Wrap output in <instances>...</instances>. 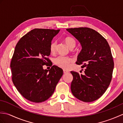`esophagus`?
<instances>
[{
  "instance_id": "esophagus-1",
  "label": "esophagus",
  "mask_w": 123,
  "mask_h": 123,
  "mask_svg": "<svg viewBox=\"0 0 123 123\" xmlns=\"http://www.w3.org/2000/svg\"><path fill=\"white\" fill-rule=\"evenodd\" d=\"M69 71H68V70H67L66 69H63V73L64 74H67V73H69Z\"/></svg>"
}]
</instances>
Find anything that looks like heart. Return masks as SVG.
I'll list each match as a JSON object with an SVG mask.
<instances>
[{
    "instance_id": "obj_1",
    "label": "heart",
    "mask_w": 123,
    "mask_h": 123,
    "mask_svg": "<svg viewBox=\"0 0 123 123\" xmlns=\"http://www.w3.org/2000/svg\"><path fill=\"white\" fill-rule=\"evenodd\" d=\"M63 41L66 45L70 49H73L76 45V40L71 36H67L63 38ZM57 43L56 41H52L49 45V51L52 53H54L55 51ZM72 62V59L69 56H58L54 59V63L56 66L63 68H68L70 66V63Z\"/></svg>"
}]
</instances>
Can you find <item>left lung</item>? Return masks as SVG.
<instances>
[{
    "label": "left lung",
    "instance_id": "8db88e82",
    "mask_svg": "<svg viewBox=\"0 0 123 123\" xmlns=\"http://www.w3.org/2000/svg\"><path fill=\"white\" fill-rule=\"evenodd\" d=\"M67 31L79 41L82 49L77 64L86 67L83 74L71 71V90L77 99L84 102L99 98L109 87L114 66L110 46L106 39L92 28H71Z\"/></svg>",
    "mask_w": 123,
    "mask_h": 123
}]
</instances>
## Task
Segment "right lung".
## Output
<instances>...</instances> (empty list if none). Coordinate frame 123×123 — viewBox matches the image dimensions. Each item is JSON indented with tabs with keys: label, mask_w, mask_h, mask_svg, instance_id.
I'll use <instances>...</instances> for the list:
<instances>
[{
	"label": "right lung",
	"mask_w": 123,
	"mask_h": 123,
	"mask_svg": "<svg viewBox=\"0 0 123 123\" xmlns=\"http://www.w3.org/2000/svg\"><path fill=\"white\" fill-rule=\"evenodd\" d=\"M60 30L35 28L24 35L15 46L10 62L12 81L25 98L34 103L46 100L53 93L63 70L52 66L49 45ZM49 72H48V71Z\"/></svg>",
	"instance_id": "1"
}]
</instances>
